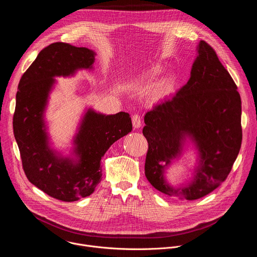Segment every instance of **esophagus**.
Listing matches in <instances>:
<instances>
[{
  "instance_id": "esophagus-1",
  "label": "esophagus",
  "mask_w": 257,
  "mask_h": 257,
  "mask_svg": "<svg viewBox=\"0 0 257 257\" xmlns=\"http://www.w3.org/2000/svg\"><path fill=\"white\" fill-rule=\"evenodd\" d=\"M132 120V124H133V127L134 128H140L141 125H142V120H141V117L140 115L138 114H134L131 118Z\"/></svg>"
}]
</instances>
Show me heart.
<instances>
[{
  "label": "heart",
  "instance_id": "b5f03b06",
  "mask_svg": "<svg viewBox=\"0 0 257 257\" xmlns=\"http://www.w3.org/2000/svg\"><path fill=\"white\" fill-rule=\"evenodd\" d=\"M160 69L159 68H154L149 74H148V78H154V77H156L157 75H159L160 74Z\"/></svg>",
  "mask_w": 257,
  "mask_h": 257
}]
</instances>
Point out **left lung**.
Returning <instances> with one entry per match:
<instances>
[{
    "mask_svg": "<svg viewBox=\"0 0 257 257\" xmlns=\"http://www.w3.org/2000/svg\"><path fill=\"white\" fill-rule=\"evenodd\" d=\"M142 133L149 143L145 176L156 189L169 196L195 200L227 179L242 143L241 97L229 72L206 42L198 45L188 82L146 113ZM185 135L197 142L201 166L189 186L172 188L164 180L163 170L179 154Z\"/></svg>",
    "mask_w": 257,
    "mask_h": 257,
    "instance_id": "1",
    "label": "left lung"
}]
</instances>
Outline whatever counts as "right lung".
Listing matches in <instances>:
<instances>
[{
	"label": "right lung",
	"mask_w": 257,
	"mask_h": 257,
	"mask_svg": "<svg viewBox=\"0 0 257 257\" xmlns=\"http://www.w3.org/2000/svg\"><path fill=\"white\" fill-rule=\"evenodd\" d=\"M94 53L65 43H54L41 53L22 75L16 93L13 131L28 181L53 198L76 201L90 195L100 182V160L115 141L132 130L128 113L85 114L74 140L78 163L58 158L48 146L43 113L55 76L90 69Z\"/></svg>",
	"instance_id": "right-lung-1"
}]
</instances>
